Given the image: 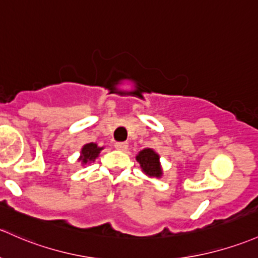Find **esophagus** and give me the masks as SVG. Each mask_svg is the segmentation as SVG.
Returning <instances> with one entry per match:
<instances>
[{
  "label": "esophagus",
  "instance_id": "esophagus-1",
  "mask_svg": "<svg viewBox=\"0 0 258 258\" xmlns=\"http://www.w3.org/2000/svg\"><path fill=\"white\" fill-rule=\"evenodd\" d=\"M115 147L117 148L118 151H126L128 148V143L127 142H116Z\"/></svg>",
  "mask_w": 258,
  "mask_h": 258
}]
</instances>
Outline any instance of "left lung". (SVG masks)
<instances>
[{
  "instance_id": "8db88e82",
  "label": "left lung",
  "mask_w": 258,
  "mask_h": 258,
  "mask_svg": "<svg viewBox=\"0 0 258 258\" xmlns=\"http://www.w3.org/2000/svg\"><path fill=\"white\" fill-rule=\"evenodd\" d=\"M136 159L146 174L154 178L162 177L163 172H162L161 163H159V156L153 150L145 148L137 154Z\"/></svg>"
}]
</instances>
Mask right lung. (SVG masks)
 I'll return each mask as SVG.
<instances>
[{
	"instance_id": "add662e5",
	"label": "right lung",
	"mask_w": 258,
	"mask_h": 258,
	"mask_svg": "<svg viewBox=\"0 0 258 258\" xmlns=\"http://www.w3.org/2000/svg\"><path fill=\"white\" fill-rule=\"evenodd\" d=\"M102 148L104 147H99L96 143H93V142L84 146V147L81 148V152H80L81 156L79 158L81 164H86L89 163V162H94L95 159L97 158V156H99L100 151H101Z\"/></svg>"
}]
</instances>
